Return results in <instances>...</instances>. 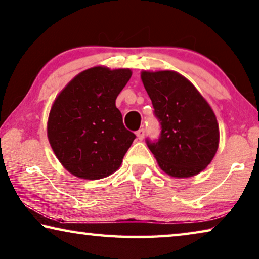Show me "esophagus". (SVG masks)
Wrapping results in <instances>:
<instances>
[{"instance_id": "34e87169", "label": "esophagus", "mask_w": 259, "mask_h": 259, "mask_svg": "<svg viewBox=\"0 0 259 259\" xmlns=\"http://www.w3.org/2000/svg\"><path fill=\"white\" fill-rule=\"evenodd\" d=\"M136 135H137V137H138V139L139 141H142L143 138H144V135H145V129H139V130H137V133H136Z\"/></svg>"}]
</instances>
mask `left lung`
Returning a JSON list of instances; mask_svg holds the SVG:
<instances>
[{"label":"left lung","mask_w":259,"mask_h":259,"mask_svg":"<svg viewBox=\"0 0 259 259\" xmlns=\"http://www.w3.org/2000/svg\"><path fill=\"white\" fill-rule=\"evenodd\" d=\"M142 80L160 122V136L146 144L161 169L190 178L212 161L219 126L210 105L187 78L175 71H143Z\"/></svg>","instance_id":"8db88e82"}]
</instances>
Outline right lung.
Returning <instances> with one entry per match:
<instances>
[{
	"label": "right lung",
	"instance_id": "obj_1",
	"mask_svg": "<svg viewBox=\"0 0 259 259\" xmlns=\"http://www.w3.org/2000/svg\"><path fill=\"white\" fill-rule=\"evenodd\" d=\"M130 77V69L94 67L57 96L47 135L57 159L72 175L99 180L121 166L136 135L125 129L115 100Z\"/></svg>",
	"mask_w": 259,
	"mask_h": 259
}]
</instances>
